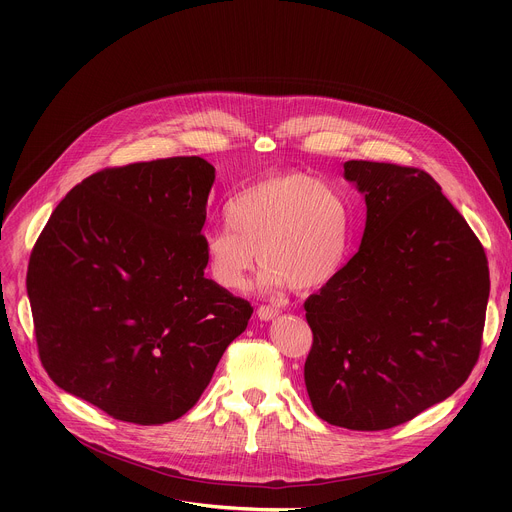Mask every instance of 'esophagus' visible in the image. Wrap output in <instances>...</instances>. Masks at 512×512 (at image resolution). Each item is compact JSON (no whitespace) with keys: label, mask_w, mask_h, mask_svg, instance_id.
<instances>
[{"label":"esophagus","mask_w":512,"mask_h":512,"mask_svg":"<svg viewBox=\"0 0 512 512\" xmlns=\"http://www.w3.org/2000/svg\"><path fill=\"white\" fill-rule=\"evenodd\" d=\"M257 316H259V320L269 322V320L279 316V308H275V306H259L257 308Z\"/></svg>","instance_id":"obj_1"}]
</instances>
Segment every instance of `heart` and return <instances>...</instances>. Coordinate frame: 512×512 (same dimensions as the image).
<instances>
[{"mask_svg": "<svg viewBox=\"0 0 512 512\" xmlns=\"http://www.w3.org/2000/svg\"><path fill=\"white\" fill-rule=\"evenodd\" d=\"M229 227L204 237V259L214 283L241 291L259 259L267 285L308 291L328 283L344 265L350 214L328 184L300 174L263 178L227 204Z\"/></svg>", "mask_w": 512, "mask_h": 512, "instance_id": "1", "label": "heart"}]
</instances>
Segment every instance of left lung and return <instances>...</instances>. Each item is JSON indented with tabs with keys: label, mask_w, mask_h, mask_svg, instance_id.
<instances>
[{
	"label": "left lung",
	"mask_w": 512,
	"mask_h": 512,
	"mask_svg": "<svg viewBox=\"0 0 512 512\" xmlns=\"http://www.w3.org/2000/svg\"><path fill=\"white\" fill-rule=\"evenodd\" d=\"M367 202L350 261L304 304V379L316 415L354 431L411 421L470 377L482 348L488 259L425 170L350 160Z\"/></svg>",
	"instance_id": "obj_1"
}]
</instances>
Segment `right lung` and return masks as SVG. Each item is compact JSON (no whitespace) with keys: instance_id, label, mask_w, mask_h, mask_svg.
Instances as JSON below:
<instances>
[{"instance_id":"1","label":"right lung","mask_w":512,"mask_h":512,"mask_svg":"<svg viewBox=\"0 0 512 512\" xmlns=\"http://www.w3.org/2000/svg\"><path fill=\"white\" fill-rule=\"evenodd\" d=\"M212 182L198 156L105 168L60 200L32 249L42 367L113 419L182 417L253 314L204 277Z\"/></svg>"}]
</instances>
